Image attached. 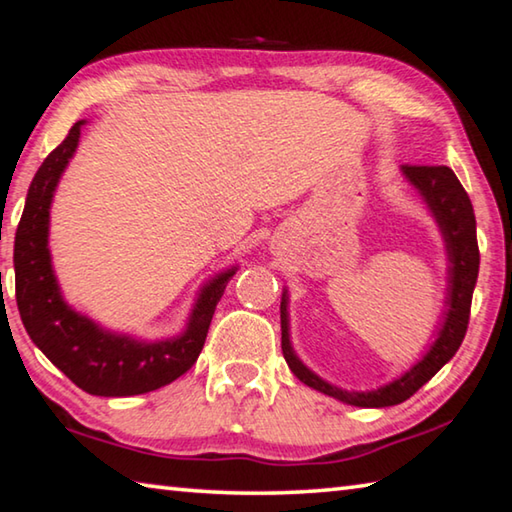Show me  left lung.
<instances>
[{"label": "left lung", "instance_id": "left-lung-1", "mask_svg": "<svg viewBox=\"0 0 512 512\" xmlns=\"http://www.w3.org/2000/svg\"><path fill=\"white\" fill-rule=\"evenodd\" d=\"M402 173L406 180L418 189L424 203L436 219L440 232H443L447 259H449V287H447V314L436 341L431 343L427 354L415 363L411 370H406L402 377L393 379L391 384L377 388V391H343V388L329 384L320 379L316 372H311L305 363L298 359V354L291 348L289 339V296L287 289L282 293L280 302V320H282V354L287 359L289 368L302 384L314 388L318 393H325L334 400L366 406V409H381V406H395L422 388L445 363L454 357L465 339L467 323H470L472 293L479 275V244H476V219L470 203V196L458 183L456 173L449 167H415L404 164Z\"/></svg>", "mask_w": 512, "mask_h": 512}]
</instances>
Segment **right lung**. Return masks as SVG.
<instances>
[{
	"label": "right lung",
	"instance_id": "1",
	"mask_svg": "<svg viewBox=\"0 0 512 512\" xmlns=\"http://www.w3.org/2000/svg\"><path fill=\"white\" fill-rule=\"evenodd\" d=\"M76 121L29 187L15 232V300L31 341L42 354L90 395L128 397L171 384L194 366L203 350L214 309L237 266L212 277L198 293L183 334L167 341H137L110 332L67 305L49 255V210L58 180L79 146Z\"/></svg>",
	"mask_w": 512,
	"mask_h": 512
}]
</instances>
